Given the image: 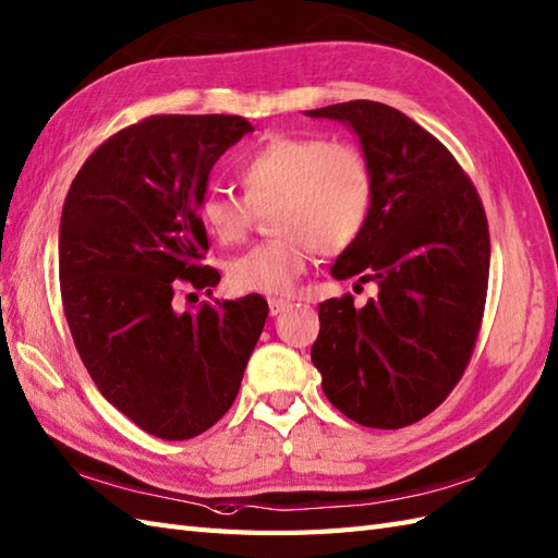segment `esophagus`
Wrapping results in <instances>:
<instances>
[{
  "mask_svg": "<svg viewBox=\"0 0 558 558\" xmlns=\"http://www.w3.org/2000/svg\"><path fill=\"white\" fill-rule=\"evenodd\" d=\"M292 304H290V300H268V308H270V316H278V314H282L284 308H290Z\"/></svg>",
  "mask_w": 558,
  "mask_h": 558,
  "instance_id": "esophagus-1",
  "label": "esophagus"
}]
</instances>
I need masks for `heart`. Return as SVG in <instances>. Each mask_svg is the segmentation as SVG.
<instances>
[{
    "label": "heart",
    "instance_id": "obj_1",
    "mask_svg": "<svg viewBox=\"0 0 558 558\" xmlns=\"http://www.w3.org/2000/svg\"><path fill=\"white\" fill-rule=\"evenodd\" d=\"M242 194L206 190L204 228L220 244H240L258 216L276 232L228 264L235 292L290 294L314 258L347 252L364 235L373 206L371 163L359 147L320 135H274L244 157Z\"/></svg>",
    "mask_w": 558,
    "mask_h": 558
}]
</instances>
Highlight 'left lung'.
I'll return each mask as SVG.
<instances>
[{"label":"left lung","instance_id":"8db88e82","mask_svg":"<svg viewBox=\"0 0 558 558\" xmlns=\"http://www.w3.org/2000/svg\"><path fill=\"white\" fill-rule=\"evenodd\" d=\"M347 123L373 173L371 218L332 276L378 282L318 306L311 361L347 418L397 430L433 413L469 366L485 314L489 230L471 178L442 142L380 101L306 111Z\"/></svg>","mask_w":558,"mask_h":558}]
</instances>
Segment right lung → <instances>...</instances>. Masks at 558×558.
Masks as SVG:
<instances>
[{
  "instance_id": "add662e5",
  "label": "right lung",
  "mask_w": 558,
  "mask_h": 558,
  "mask_svg": "<svg viewBox=\"0 0 558 558\" xmlns=\"http://www.w3.org/2000/svg\"><path fill=\"white\" fill-rule=\"evenodd\" d=\"M242 116L161 113L89 154L63 202L61 302L104 399L142 430L190 439L226 416L268 316L262 294L175 314L190 284L220 276L199 199L214 163L252 133Z\"/></svg>"
}]
</instances>
